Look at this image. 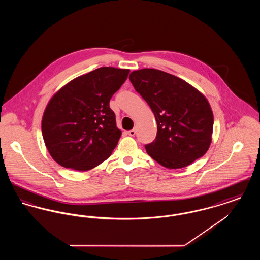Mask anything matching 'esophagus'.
Returning a JSON list of instances; mask_svg holds the SVG:
<instances>
[{"label":"esophagus","instance_id":"1","mask_svg":"<svg viewBox=\"0 0 260 260\" xmlns=\"http://www.w3.org/2000/svg\"><path fill=\"white\" fill-rule=\"evenodd\" d=\"M126 134L129 136H136V129H131V131H128Z\"/></svg>","mask_w":260,"mask_h":260}]
</instances>
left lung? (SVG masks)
Instances as JSON below:
<instances>
[{"instance_id": "obj_1", "label": "left lung", "mask_w": 260, "mask_h": 260, "mask_svg": "<svg viewBox=\"0 0 260 260\" xmlns=\"http://www.w3.org/2000/svg\"><path fill=\"white\" fill-rule=\"evenodd\" d=\"M129 80L156 118L157 136L145 145L149 156L168 169H181L203 157L213 128L208 99L184 80L157 69L133 71Z\"/></svg>"}]
</instances>
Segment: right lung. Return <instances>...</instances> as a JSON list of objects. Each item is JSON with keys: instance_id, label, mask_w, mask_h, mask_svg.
<instances>
[{"instance_id": "obj_1", "label": "right lung", "mask_w": 260, "mask_h": 260, "mask_svg": "<svg viewBox=\"0 0 260 260\" xmlns=\"http://www.w3.org/2000/svg\"><path fill=\"white\" fill-rule=\"evenodd\" d=\"M128 73V69L100 67L75 78L50 99L42 134L57 164L85 172L110 157L122 132L109 102Z\"/></svg>"}]
</instances>
